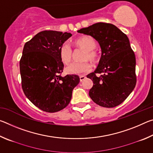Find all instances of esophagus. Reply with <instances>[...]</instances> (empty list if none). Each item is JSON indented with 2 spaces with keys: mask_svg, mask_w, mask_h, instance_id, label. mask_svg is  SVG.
Listing matches in <instances>:
<instances>
[{
  "mask_svg": "<svg viewBox=\"0 0 153 153\" xmlns=\"http://www.w3.org/2000/svg\"><path fill=\"white\" fill-rule=\"evenodd\" d=\"M86 76H79V80H80V82H82V81H84V80L86 79Z\"/></svg>",
  "mask_w": 153,
  "mask_h": 153,
  "instance_id": "1",
  "label": "esophagus"
}]
</instances>
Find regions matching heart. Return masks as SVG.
Returning <instances> with one entry per match:
<instances>
[{"instance_id": "b5f03b06", "label": "heart", "mask_w": 153, "mask_h": 153, "mask_svg": "<svg viewBox=\"0 0 153 153\" xmlns=\"http://www.w3.org/2000/svg\"><path fill=\"white\" fill-rule=\"evenodd\" d=\"M77 48L85 50L82 56L81 63H74L65 68L66 73L72 75H82L88 73L92 69V65L90 60L97 62L99 59V55L94 48L97 47V42L92 37L90 36H83L77 38L74 42ZM59 59L62 63L69 65L73 58V51L69 44L64 43L61 45L59 51Z\"/></svg>"}]
</instances>
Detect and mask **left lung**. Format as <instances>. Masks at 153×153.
<instances>
[{"mask_svg":"<svg viewBox=\"0 0 153 153\" xmlns=\"http://www.w3.org/2000/svg\"><path fill=\"white\" fill-rule=\"evenodd\" d=\"M98 41L102 55L94 72L88 74L94 84L91 99L103 107L112 108L125 100L136 84V56L128 38L115 25L97 23L77 31ZM99 73V77L96 74Z\"/></svg>","mask_w":153,"mask_h":153,"instance_id":"8db88e82","label":"left lung"}]
</instances>
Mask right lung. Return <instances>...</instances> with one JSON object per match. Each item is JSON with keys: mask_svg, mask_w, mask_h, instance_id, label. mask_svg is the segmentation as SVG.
<instances>
[{"mask_svg": "<svg viewBox=\"0 0 153 153\" xmlns=\"http://www.w3.org/2000/svg\"><path fill=\"white\" fill-rule=\"evenodd\" d=\"M70 33L45 30L25 44L19 68L25 95L36 107L48 113L65 108L79 82L76 75L62 77L64 65L59 56Z\"/></svg>", "mask_w": 153, "mask_h": 153, "instance_id": "1", "label": "right lung"}]
</instances>
